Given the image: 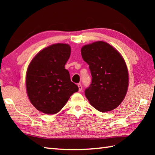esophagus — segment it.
I'll use <instances>...</instances> for the list:
<instances>
[{
	"label": "esophagus",
	"mask_w": 155,
	"mask_h": 155,
	"mask_svg": "<svg viewBox=\"0 0 155 155\" xmlns=\"http://www.w3.org/2000/svg\"><path fill=\"white\" fill-rule=\"evenodd\" d=\"M78 91L81 92L82 91V89H83V87H82V85L81 84H78Z\"/></svg>",
	"instance_id": "esophagus-1"
}]
</instances>
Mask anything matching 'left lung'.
Listing matches in <instances>:
<instances>
[{"label": "left lung", "instance_id": "8db88e82", "mask_svg": "<svg viewBox=\"0 0 155 155\" xmlns=\"http://www.w3.org/2000/svg\"><path fill=\"white\" fill-rule=\"evenodd\" d=\"M81 55L92 76L91 84L84 91L91 104L100 112L118 107L128 85L127 67L120 54L107 42L97 41L82 47Z\"/></svg>", "mask_w": 155, "mask_h": 155}]
</instances>
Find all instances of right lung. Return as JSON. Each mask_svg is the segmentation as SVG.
<instances>
[{
  "mask_svg": "<svg viewBox=\"0 0 155 155\" xmlns=\"http://www.w3.org/2000/svg\"><path fill=\"white\" fill-rule=\"evenodd\" d=\"M71 51L67 44L52 45L39 52L28 66L26 77L27 94L31 103L42 113H58L71 95L78 91L64 68Z\"/></svg>",
  "mask_w": 155,
  "mask_h": 155,
  "instance_id": "add662e5",
  "label": "right lung"
}]
</instances>
